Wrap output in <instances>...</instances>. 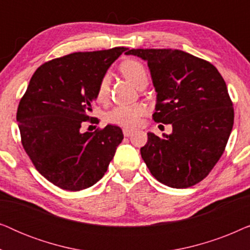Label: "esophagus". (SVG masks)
<instances>
[{"label": "esophagus", "mask_w": 250, "mask_h": 250, "mask_svg": "<svg viewBox=\"0 0 250 250\" xmlns=\"http://www.w3.org/2000/svg\"><path fill=\"white\" fill-rule=\"evenodd\" d=\"M132 133H133V129H131V128H127V127L123 128V134H124L125 136H129Z\"/></svg>", "instance_id": "34e87169"}]
</instances>
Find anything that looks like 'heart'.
<instances>
[{
	"instance_id": "heart-1",
	"label": "heart",
	"mask_w": 250,
	"mask_h": 250,
	"mask_svg": "<svg viewBox=\"0 0 250 250\" xmlns=\"http://www.w3.org/2000/svg\"><path fill=\"white\" fill-rule=\"evenodd\" d=\"M119 70L129 82H132L136 87L140 88L148 84V71L146 67L138 60H125L119 66ZM109 78L108 74H104L100 78L97 87L98 101H104L109 93ZM146 108L142 104H122L112 108L105 115V121L110 124L133 127L139 123V119L145 114Z\"/></svg>"
}]
</instances>
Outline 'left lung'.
<instances>
[{"label": "left lung", "mask_w": 250, "mask_h": 250, "mask_svg": "<svg viewBox=\"0 0 250 250\" xmlns=\"http://www.w3.org/2000/svg\"><path fill=\"white\" fill-rule=\"evenodd\" d=\"M148 62L157 92L156 123L172 134L148 133L142 159L160 183L186 189L203 181L223 155L234 111L227 84L208 61L181 50L133 49Z\"/></svg>", "instance_id": "left-lung-1"}]
</instances>
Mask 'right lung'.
I'll return each mask as SVG.
<instances>
[{"label":"right lung","mask_w":250,"mask_h":250,"mask_svg":"<svg viewBox=\"0 0 250 250\" xmlns=\"http://www.w3.org/2000/svg\"><path fill=\"white\" fill-rule=\"evenodd\" d=\"M127 50L68 54L43 63L30 78L17 110L21 143L35 168L54 186L84 190L107 172L124 139L121 127L85 133L81 127L92 118L100 78Z\"/></svg>","instance_id":"add662e5"}]
</instances>
